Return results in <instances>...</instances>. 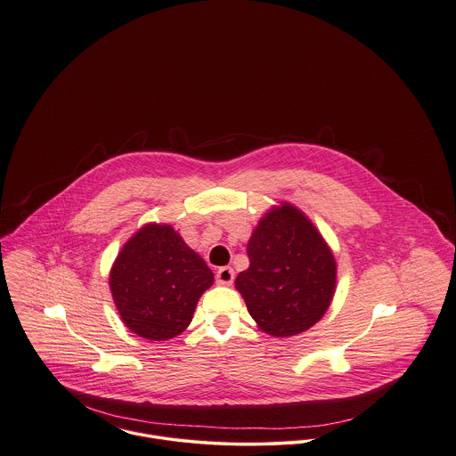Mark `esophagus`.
<instances>
[{"mask_svg":"<svg viewBox=\"0 0 456 456\" xmlns=\"http://www.w3.org/2000/svg\"><path fill=\"white\" fill-rule=\"evenodd\" d=\"M216 279L222 285H231L234 282V270L231 266H222V268H218Z\"/></svg>","mask_w":456,"mask_h":456,"instance_id":"34e87169","label":"esophagus"}]
</instances>
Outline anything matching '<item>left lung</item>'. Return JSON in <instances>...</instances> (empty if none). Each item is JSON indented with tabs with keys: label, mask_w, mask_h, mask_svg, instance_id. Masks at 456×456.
<instances>
[{
	"label": "left lung",
	"mask_w": 456,
	"mask_h": 456,
	"mask_svg": "<svg viewBox=\"0 0 456 456\" xmlns=\"http://www.w3.org/2000/svg\"><path fill=\"white\" fill-rule=\"evenodd\" d=\"M249 268L236 279L249 314L273 337L303 333L322 320L337 265L316 227L283 203L261 218L248 242Z\"/></svg>",
	"instance_id": "obj_1"
}]
</instances>
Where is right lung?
Masks as SVG:
<instances>
[{
  "label": "right lung",
  "mask_w": 456,
  "mask_h": 456,
  "mask_svg": "<svg viewBox=\"0 0 456 456\" xmlns=\"http://www.w3.org/2000/svg\"><path fill=\"white\" fill-rule=\"evenodd\" d=\"M214 283L207 263L169 225L149 224L123 246L110 292L133 333L169 340L191 323L200 296Z\"/></svg>",
  "instance_id": "1"
}]
</instances>
